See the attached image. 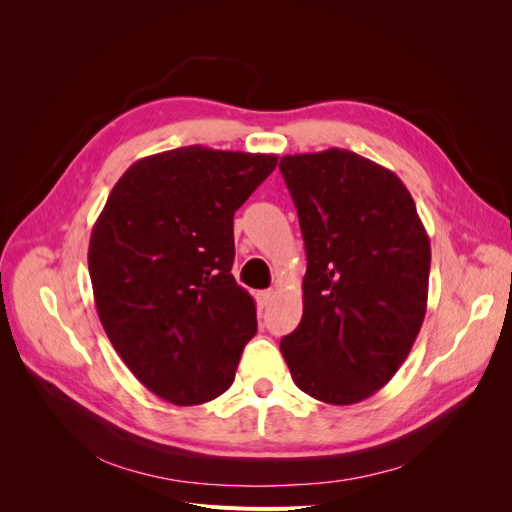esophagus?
I'll return each mask as SVG.
<instances>
[{
	"label": "esophagus",
	"mask_w": 512,
	"mask_h": 512,
	"mask_svg": "<svg viewBox=\"0 0 512 512\" xmlns=\"http://www.w3.org/2000/svg\"><path fill=\"white\" fill-rule=\"evenodd\" d=\"M256 299H258V305H260V307H267V305L271 303V299H273V290H260V292L256 294Z\"/></svg>",
	"instance_id": "obj_1"
}]
</instances>
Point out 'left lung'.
Wrapping results in <instances>:
<instances>
[{
    "mask_svg": "<svg viewBox=\"0 0 512 512\" xmlns=\"http://www.w3.org/2000/svg\"><path fill=\"white\" fill-rule=\"evenodd\" d=\"M280 170L307 254L303 318L280 350L303 393L359 404L397 374L423 327L429 237L406 185L359 153H294Z\"/></svg>",
    "mask_w": 512,
    "mask_h": 512,
    "instance_id": "1",
    "label": "left lung"
}]
</instances>
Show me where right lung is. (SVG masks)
Masks as SVG:
<instances>
[{"label": "right lung", "mask_w": 512, "mask_h": 512, "mask_svg": "<svg viewBox=\"0 0 512 512\" xmlns=\"http://www.w3.org/2000/svg\"><path fill=\"white\" fill-rule=\"evenodd\" d=\"M277 166L273 153L190 145L134 162L89 239L102 327L145 389L211 401L256 335V303L232 277V218Z\"/></svg>", "instance_id": "1"}]
</instances>
